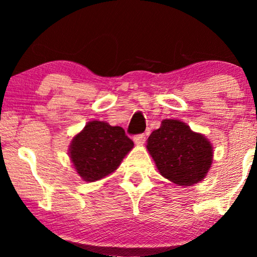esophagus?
I'll use <instances>...</instances> for the list:
<instances>
[{"label": "esophagus", "mask_w": 257, "mask_h": 257, "mask_svg": "<svg viewBox=\"0 0 257 257\" xmlns=\"http://www.w3.org/2000/svg\"><path fill=\"white\" fill-rule=\"evenodd\" d=\"M145 140H146V135L145 134L135 135V138H134L135 144H138V145H143V144L145 143Z\"/></svg>", "instance_id": "esophagus-1"}]
</instances>
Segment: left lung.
I'll list each match as a JSON object with an SVG mask.
<instances>
[{
    "label": "left lung",
    "mask_w": 257,
    "mask_h": 257,
    "mask_svg": "<svg viewBox=\"0 0 257 257\" xmlns=\"http://www.w3.org/2000/svg\"><path fill=\"white\" fill-rule=\"evenodd\" d=\"M146 147L161 175L179 186L198 184L213 162L210 141L178 119L162 120L147 139Z\"/></svg>",
    "instance_id": "obj_1"
}]
</instances>
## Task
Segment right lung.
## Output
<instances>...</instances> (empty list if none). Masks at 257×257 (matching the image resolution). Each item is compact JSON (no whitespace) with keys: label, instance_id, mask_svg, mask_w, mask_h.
I'll return each mask as SVG.
<instances>
[{"label":"right lung","instance_id":"obj_1","mask_svg":"<svg viewBox=\"0 0 257 257\" xmlns=\"http://www.w3.org/2000/svg\"><path fill=\"white\" fill-rule=\"evenodd\" d=\"M133 146L134 143L123 128L91 120L73 137L69 156L78 175L84 181L94 182L113 173Z\"/></svg>","mask_w":257,"mask_h":257}]
</instances>
